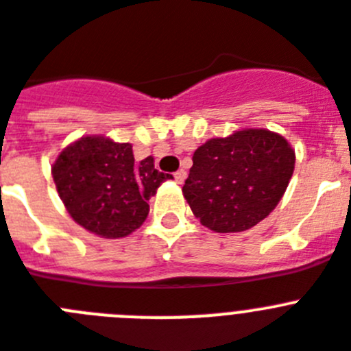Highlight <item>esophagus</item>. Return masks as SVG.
<instances>
[{"mask_svg": "<svg viewBox=\"0 0 351 351\" xmlns=\"http://www.w3.org/2000/svg\"><path fill=\"white\" fill-rule=\"evenodd\" d=\"M185 176H187V173H185L184 169L176 171V173H175V182H176V184H184Z\"/></svg>", "mask_w": 351, "mask_h": 351, "instance_id": "esophagus-1", "label": "esophagus"}]
</instances>
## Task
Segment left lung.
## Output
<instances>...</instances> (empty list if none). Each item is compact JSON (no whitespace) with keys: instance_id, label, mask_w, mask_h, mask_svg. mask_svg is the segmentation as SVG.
<instances>
[{"instance_id":"1","label":"left lung","mask_w":351,"mask_h":351,"mask_svg":"<svg viewBox=\"0 0 351 351\" xmlns=\"http://www.w3.org/2000/svg\"><path fill=\"white\" fill-rule=\"evenodd\" d=\"M294 152L269 130H241L210 139L193 155L184 196L202 225L214 232L248 230L284 196Z\"/></svg>"}]
</instances>
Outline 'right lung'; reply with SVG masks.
<instances>
[{
    "label": "right lung",
    "instance_id": "right-lung-1",
    "mask_svg": "<svg viewBox=\"0 0 351 351\" xmlns=\"http://www.w3.org/2000/svg\"><path fill=\"white\" fill-rule=\"evenodd\" d=\"M53 180L71 217L101 237H125L139 228L149 212V198L162 182L148 157L135 162L132 144L105 137H82L53 164Z\"/></svg>",
    "mask_w": 351,
    "mask_h": 351
}]
</instances>
